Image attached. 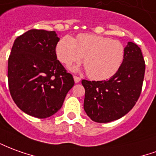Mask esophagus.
<instances>
[{
  "label": "esophagus",
  "instance_id": "obj_1",
  "mask_svg": "<svg viewBox=\"0 0 156 156\" xmlns=\"http://www.w3.org/2000/svg\"><path fill=\"white\" fill-rule=\"evenodd\" d=\"M73 78H74L75 83H79V82H80V80H81V78H79V77H78V76H74V77H73Z\"/></svg>",
  "mask_w": 156,
  "mask_h": 156
}]
</instances>
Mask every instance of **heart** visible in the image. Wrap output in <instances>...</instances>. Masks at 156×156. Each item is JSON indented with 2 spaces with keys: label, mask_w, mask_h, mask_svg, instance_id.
<instances>
[{
  "label": "heart",
  "mask_w": 156,
  "mask_h": 156,
  "mask_svg": "<svg viewBox=\"0 0 156 156\" xmlns=\"http://www.w3.org/2000/svg\"><path fill=\"white\" fill-rule=\"evenodd\" d=\"M56 55L65 65L80 62L89 78L104 80L116 73L122 64L125 55L123 44L119 40L97 34H81L77 40L69 35L64 36L56 45Z\"/></svg>",
  "instance_id": "1"
}]
</instances>
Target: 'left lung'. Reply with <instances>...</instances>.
<instances>
[{
	"instance_id": "8db88e82",
	"label": "left lung",
	"mask_w": 156,
	"mask_h": 156,
	"mask_svg": "<svg viewBox=\"0 0 156 156\" xmlns=\"http://www.w3.org/2000/svg\"><path fill=\"white\" fill-rule=\"evenodd\" d=\"M119 70L108 80H82L85 89L83 108L96 122H110L125 116L139 100L145 72L140 48L128 42Z\"/></svg>"
}]
</instances>
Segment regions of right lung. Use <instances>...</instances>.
Segmentation results:
<instances>
[{"label": "right lung", "mask_w": 156, "mask_h": 156, "mask_svg": "<svg viewBox=\"0 0 156 156\" xmlns=\"http://www.w3.org/2000/svg\"><path fill=\"white\" fill-rule=\"evenodd\" d=\"M59 40L55 31L31 29L14 41L7 67L10 94L29 116L54 115L74 85L73 75L56 60Z\"/></svg>", "instance_id": "1"}]
</instances>
